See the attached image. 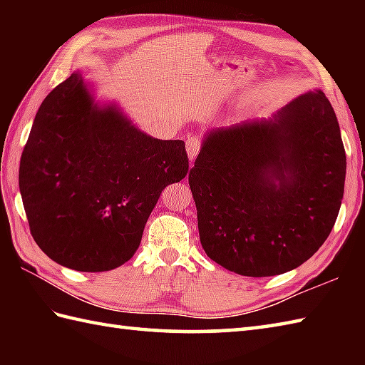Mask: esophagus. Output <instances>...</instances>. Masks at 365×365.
Wrapping results in <instances>:
<instances>
[{
	"label": "esophagus",
	"mask_w": 365,
	"mask_h": 365,
	"mask_svg": "<svg viewBox=\"0 0 365 365\" xmlns=\"http://www.w3.org/2000/svg\"><path fill=\"white\" fill-rule=\"evenodd\" d=\"M200 150V139L197 136H190L187 139V152H188V158L192 161L196 158V155Z\"/></svg>",
	"instance_id": "obj_1"
}]
</instances>
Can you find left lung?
Masks as SVG:
<instances>
[{"label": "left lung", "mask_w": 365, "mask_h": 365, "mask_svg": "<svg viewBox=\"0 0 365 365\" xmlns=\"http://www.w3.org/2000/svg\"><path fill=\"white\" fill-rule=\"evenodd\" d=\"M345 173L339 122L320 89L268 119L210 130L188 175L205 254L242 276L298 268L334 227Z\"/></svg>", "instance_id": "obj_1"}]
</instances>
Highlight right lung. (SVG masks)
Here are the masks:
<instances>
[{"instance_id":"right-lung-1","label":"right lung","mask_w":365,"mask_h":365,"mask_svg":"<svg viewBox=\"0 0 365 365\" xmlns=\"http://www.w3.org/2000/svg\"><path fill=\"white\" fill-rule=\"evenodd\" d=\"M188 173L183 141L152 138L115 103H97L76 71L38 108L19 185L38 247L98 273L133 257L161 191Z\"/></svg>"}]
</instances>
